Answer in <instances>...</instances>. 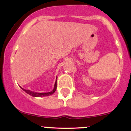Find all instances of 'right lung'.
Instances as JSON below:
<instances>
[{"label":"right lung","mask_w":131,"mask_h":131,"mask_svg":"<svg viewBox=\"0 0 131 131\" xmlns=\"http://www.w3.org/2000/svg\"><path fill=\"white\" fill-rule=\"evenodd\" d=\"M25 92H26L27 94H29L30 95L33 96V97H46V96H49L50 95L53 94L54 92H55V91L57 89V80L56 82H55V86H54V89L53 91H52L50 92H47V93H37V92H32L29 90H25L24 89L21 88Z\"/></svg>","instance_id":"right-lung-1"}]
</instances>
